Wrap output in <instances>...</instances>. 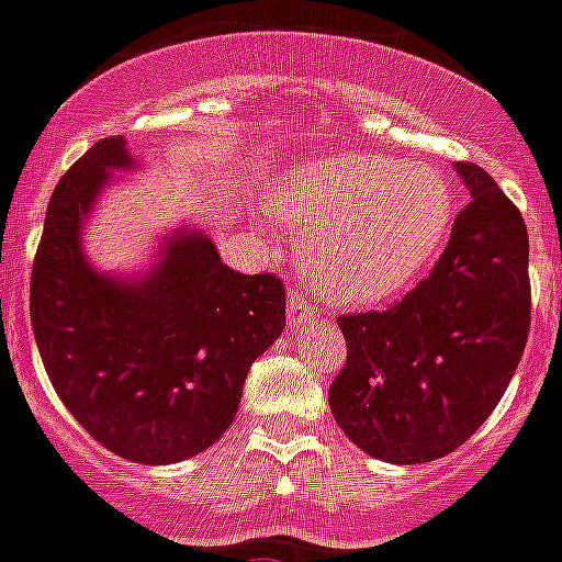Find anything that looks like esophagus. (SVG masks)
<instances>
[{
    "instance_id": "obj_1",
    "label": "esophagus",
    "mask_w": 562,
    "mask_h": 562,
    "mask_svg": "<svg viewBox=\"0 0 562 562\" xmlns=\"http://www.w3.org/2000/svg\"><path fill=\"white\" fill-rule=\"evenodd\" d=\"M286 315H290V329H304L306 324H313V321L321 318L318 310L304 295H299V292H292L290 301H286Z\"/></svg>"
}]
</instances>
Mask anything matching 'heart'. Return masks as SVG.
<instances>
[{"label":"heart","instance_id":"obj_1","mask_svg":"<svg viewBox=\"0 0 562 562\" xmlns=\"http://www.w3.org/2000/svg\"><path fill=\"white\" fill-rule=\"evenodd\" d=\"M281 222L310 233V276L329 301L367 306L392 299L443 247L454 215L438 170L383 156L338 153L286 170L270 190Z\"/></svg>","mask_w":562,"mask_h":562}]
</instances>
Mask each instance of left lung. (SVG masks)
Listing matches in <instances>:
<instances>
[{"instance_id":"left-lung-1","label":"left lung","mask_w":562,"mask_h":562,"mask_svg":"<svg viewBox=\"0 0 562 562\" xmlns=\"http://www.w3.org/2000/svg\"><path fill=\"white\" fill-rule=\"evenodd\" d=\"M469 201L435 270L383 313L338 318L347 363L329 386L335 424L386 463H429L467 443L515 375L531 321L529 233L472 161Z\"/></svg>"}]
</instances>
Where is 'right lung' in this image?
Instances as JSON below:
<instances>
[{"instance_id": "1", "label": "right lung", "mask_w": 562, "mask_h": 562, "mask_svg": "<svg viewBox=\"0 0 562 562\" xmlns=\"http://www.w3.org/2000/svg\"><path fill=\"white\" fill-rule=\"evenodd\" d=\"M136 158L122 136L95 142L47 204L31 276L42 363L67 412L104 449L136 463H179L233 424L247 372L284 333L276 276H241L213 238L179 227L138 278L95 270L85 218L113 172Z\"/></svg>"}]
</instances>
